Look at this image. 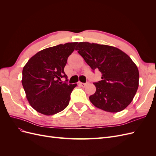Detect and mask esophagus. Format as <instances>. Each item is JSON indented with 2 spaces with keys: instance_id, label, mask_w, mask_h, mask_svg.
Instances as JSON below:
<instances>
[{
  "instance_id": "1",
  "label": "esophagus",
  "mask_w": 156,
  "mask_h": 156,
  "mask_svg": "<svg viewBox=\"0 0 156 156\" xmlns=\"http://www.w3.org/2000/svg\"><path fill=\"white\" fill-rule=\"evenodd\" d=\"M79 84L82 87H85L87 85V83H79Z\"/></svg>"
}]
</instances>
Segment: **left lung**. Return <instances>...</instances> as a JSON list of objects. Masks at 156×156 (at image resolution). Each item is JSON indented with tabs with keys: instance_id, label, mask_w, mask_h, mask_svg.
Masks as SVG:
<instances>
[{
	"instance_id": "8db88e82",
	"label": "left lung",
	"mask_w": 156,
	"mask_h": 156,
	"mask_svg": "<svg viewBox=\"0 0 156 156\" xmlns=\"http://www.w3.org/2000/svg\"><path fill=\"white\" fill-rule=\"evenodd\" d=\"M76 50L92 70L98 69L101 80L94 84L96 92L89 97L92 104L110 112L128 106L139 87L136 64L124 52L115 47L79 42Z\"/></svg>"
}]
</instances>
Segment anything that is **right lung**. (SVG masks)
I'll list each match as a JSON object with an SVG mask.
<instances>
[{"mask_svg": "<svg viewBox=\"0 0 156 156\" xmlns=\"http://www.w3.org/2000/svg\"><path fill=\"white\" fill-rule=\"evenodd\" d=\"M77 44L71 42L41 50L23 67V87L29 104L37 112L53 115L68 105L77 84L62 83L61 79L68 78L64 68Z\"/></svg>", "mask_w": 156, "mask_h": 156, "instance_id": "obj_1", "label": "right lung"}]
</instances>
